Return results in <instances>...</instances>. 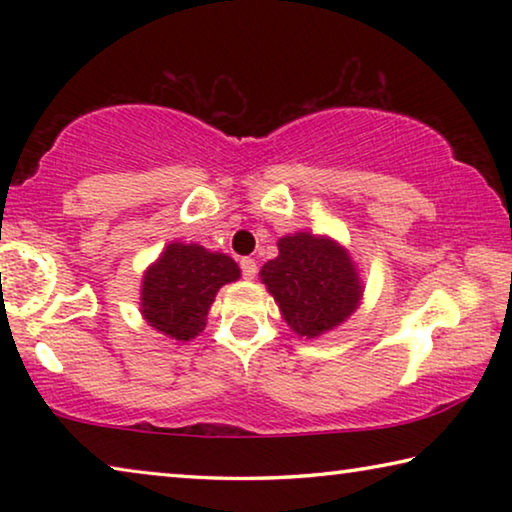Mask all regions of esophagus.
<instances>
[{"label":"esophagus","mask_w":512,"mask_h":512,"mask_svg":"<svg viewBox=\"0 0 512 512\" xmlns=\"http://www.w3.org/2000/svg\"><path fill=\"white\" fill-rule=\"evenodd\" d=\"M239 266H241V275H244L246 280H255V277H257V262H255V259L244 257L239 262Z\"/></svg>","instance_id":"34e87169"}]
</instances>
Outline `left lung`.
<instances>
[{
    "mask_svg": "<svg viewBox=\"0 0 512 512\" xmlns=\"http://www.w3.org/2000/svg\"><path fill=\"white\" fill-rule=\"evenodd\" d=\"M280 255L262 266L284 320L307 339L343 323L361 300V282L348 253L327 237L296 232L277 241Z\"/></svg>",
    "mask_w": 512,
    "mask_h": 512,
    "instance_id": "1",
    "label": "left lung"
}]
</instances>
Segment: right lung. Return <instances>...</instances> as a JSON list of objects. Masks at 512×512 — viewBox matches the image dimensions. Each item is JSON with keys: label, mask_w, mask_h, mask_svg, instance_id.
<instances>
[{"label": "right lung", "mask_w": 512, "mask_h": 512, "mask_svg": "<svg viewBox=\"0 0 512 512\" xmlns=\"http://www.w3.org/2000/svg\"><path fill=\"white\" fill-rule=\"evenodd\" d=\"M235 259L198 244H169L144 275L142 314L151 327L176 341L203 332L216 291L235 282Z\"/></svg>", "instance_id": "right-lung-1"}]
</instances>
